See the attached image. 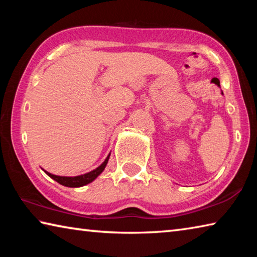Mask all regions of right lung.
<instances>
[{
  "label": "right lung",
  "instance_id": "obj_1",
  "mask_svg": "<svg viewBox=\"0 0 257 257\" xmlns=\"http://www.w3.org/2000/svg\"><path fill=\"white\" fill-rule=\"evenodd\" d=\"M110 159V154L107 155V158L105 159V161L99 165L98 168L95 169V170L90 171L88 173H85V175H81V176H76V177H61V176H55V175H52V173L47 172L44 170V172L46 173L47 176L51 177L52 179L58 181L60 185L62 186H66V187H71V188H76V187H82L87 184H89V182L94 181L96 178L101 175L103 172L104 169H105L106 164H107V161Z\"/></svg>",
  "mask_w": 257,
  "mask_h": 257
}]
</instances>
